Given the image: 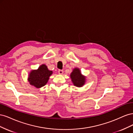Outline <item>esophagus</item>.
<instances>
[{
  "label": "esophagus",
  "instance_id": "obj_1",
  "mask_svg": "<svg viewBox=\"0 0 133 133\" xmlns=\"http://www.w3.org/2000/svg\"><path fill=\"white\" fill-rule=\"evenodd\" d=\"M63 73H64V71H63V70H59V71H58V73H59V74H60V75H62V74H63Z\"/></svg>",
  "mask_w": 133,
  "mask_h": 133
}]
</instances>
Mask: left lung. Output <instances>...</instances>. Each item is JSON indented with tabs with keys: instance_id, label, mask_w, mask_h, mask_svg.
<instances>
[{
	"instance_id": "left-lung-1",
	"label": "left lung",
	"mask_w": 133,
	"mask_h": 133,
	"mask_svg": "<svg viewBox=\"0 0 133 133\" xmlns=\"http://www.w3.org/2000/svg\"><path fill=\"white\" fill-rule=\"evenodd\" d=\"M70 76L72 83L76 87H82L85 84L86 76L82 75L81 71L78 68H74L71 73Z\"/></svg>"
}]
</instances>
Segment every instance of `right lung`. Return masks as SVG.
Returning <instances> with one entry per match:
<instances>
[{
	"instance_id": "right-lung-1",
	"label": "right lung",
	"mask_w": 133,
	"mask_h": 133,
	"mask_svg": "<svg viewBox=\"0 0 133 133\" xmlns=\"http://www.w3.org/2000/svg\"><path fill=\"white\" fill-rule=\"evenodd\" d=\"M53 71L48 69L45 64H42L37 69L31 70L28 75V80L31 85L41 88L46 85Z\"/></svg>"
}]
</instances>
